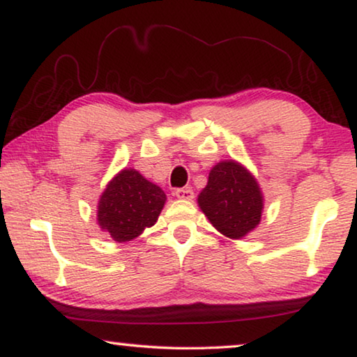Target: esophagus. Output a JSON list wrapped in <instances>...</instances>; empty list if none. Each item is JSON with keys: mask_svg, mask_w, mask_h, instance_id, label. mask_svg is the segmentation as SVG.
I'll return each mask as SVG.
<instances>
[{"mask_svg": "<svg viewBox=\"0 0 357 357\" xmlns=\"http://www.w3.org/2000/svg\"><path fill=\"white\" fill-rule=\"evenodd\" d=\"M174 195H176L179 200H192L193 198V190L190 187H183V189L174 190Z\"/></svg>", "mask_w": 357, "mask_h": 357, "instance_id": "obj_1", "label": "esophagus"}]
</instances>
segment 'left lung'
<instances>
[{"mask_svg":"<svg viewBox=\"0 0 357 357\" xmlns=\"http://www.w3.org/2000/svg\"><path fill=\"white\" fill-rule=\"evenodd\" d=\"M198 204L209 222L227 238L239 239L255 228L263 197L255 178L236 162H220L209 173Z\"/></svg>","mask_w":357,"mask_h":357,"instance_id":"1","label":"left lung"}]
</instances>
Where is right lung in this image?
Listing matches in <instances>:
<instances>
[{"label":"right lung","instance_id":"right-lung-1","mask_svg":"<svg viewBox=\"0 0 357 357\" xmlns=\"http://www.w3.org/2000/svg\"><path fill=\"white\" fill-rule=\"evenodd\" d=\"M165 200L160 187L129 168L114 176L102 193L98 222L114 241L126 243L154 225Z\"/></svg>","mask_w":357,"mask_h":357}]
</instances>
